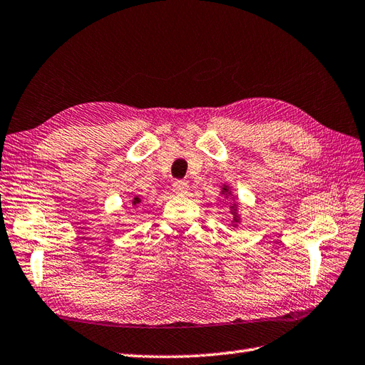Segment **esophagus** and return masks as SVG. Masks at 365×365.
Returning <instances> with one entry per match:
<instances>
[{
    "mask_svg": "<svg viewBox=\"0 0 365 365\" xmlns=\"http://www.w3.org/2000/svg\"><path fill=\"white\" fill-rule=\"evenodd\" d=\"M189 190V184L185 181H175L173 182V192L178 195H185Z\"/></svg>",
    "mask_w": 365,
    "mask_h": 365,
    "instance_id": "obj_1",
    "label": "esophagus"
}]
</instances>
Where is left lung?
<instances>
[{"mask_svg":"<svg viewBox=\"0 0 365 365\" xmlns=\"http://www.w3.org/2000/svg\"><path fill=\"white\" fill-rule=\"evenodd\" d=\"M221 195H225V198H230V200H232V201L229 202V207H230V213H232V215H234V218H232V226L237 227L240 223H242V217H240L238 202H237V198H234L232 189H230L227 184H223V189H221Z\"/></svg>","mask_w":365,"mask_h":365,"instance_id":"left-lung-1","label":"left lung"}]
</instances>
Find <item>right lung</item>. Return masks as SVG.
I'll return each mask as SVG.
<instances>
[{"instance_id": "1", "label": "right lung", "mask_w": 365, "mask_h": 365, "mask_svg": "<svg viewBox=\"0 0 365 365\" xmlns=\"http://www.w3.org/2000/svg\"><path fill=\"white\" fill-rule=\"evenodd\" d=\"M140 201H142V198L139 197V195H135V197H133V200H131V204H133V206H138V204H140Z\"/></svg>"}]
</instances>
